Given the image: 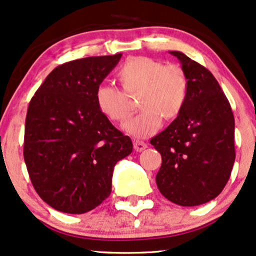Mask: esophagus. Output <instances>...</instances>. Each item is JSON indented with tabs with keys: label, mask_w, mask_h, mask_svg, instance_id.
Returning <instances> with one entry per match:
<instances>
[{
	"label": "esophagus",
	"mask_w": 256,
	"mask_h": 256,
	"mask_svg": "<svg viewBox=\"0 0 256 256\" xmlns=\"http://www.w3.org/2000/svg\"><path fill=\"white\" fill-rule=\"evenodd\" d=\"M134 150H136V152H143L144 149H146L148 146H146V143H144V142L136 140L134 142Z\"/></svg>",
	"instance_id": "obj_1"
}]
</instances>
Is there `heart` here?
<instances>
[{
  "instance_id": "b5f03b06",
  "label": "heart",
  "mask_w": 256,
  "mask_h": 256,
  "mask_svg": "<svg viewBox=\"0 0 256 256\" xmlns=\"http://www.w3.org/2000/svg\"><path fill=\"white\" fill-rule=\"evenodd\" d=\"M122 88L102 83L96 89L98 108L107 118L122 122L132 110L130 96L138 98L142 110L124 124L134 137H149L162 126L163 118L173 120L180 114L187 95L188 78L176 64H164L150 57H132L119 72Z\"/></svg>"
}]
</instances>
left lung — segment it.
Instances as JSON below:
<instances>
[{
    "instance_id": "left-lung-1",
    "label": "left lung",
    "mask_w": 256,
    "mask_h": 256,
    "mask_svg": "<svg viewBox=\"0 0 256 256\" xmlns=\"http://www.w3.org/2000/svg\"><path fill=\"white\" fill-rule=\"evenodd\" d=\"M188 78L186 104L170 125L152 138L162 156L156 184L163 196L196 206L223 190L235 162V119L214 76L180 51H170Z\"/></svg>"
}]
</instances>
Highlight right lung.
I'll return each instance as SVG.
<instances>
[{"mask_svg":"<svg viewBox=\"0 0 256 256\" xmlns=\"http://www.w3.org/2000/svg\"><path fill=\"white\" fill-rule=\"evenodd\" d=\"M122 54L54 68L36 92L24 122V158L33 187L54 210L81 214L112 192L116 162L132 142L101 112L96 89Z\"/></svg>","mask_w":256,"mask_h":256,"instance_id":"obj_1","label":"right lung"}]
</instances>
